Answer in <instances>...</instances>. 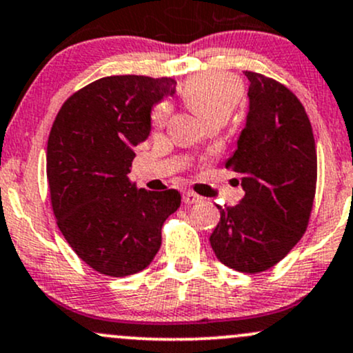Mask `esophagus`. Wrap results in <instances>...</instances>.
<instances>
[{
  "mask_svg": "<svg viewBox=\"0 0 353 353\" xmlns=\"http://www.w3.org/2000/svg\"><path fill=\"white\" fill-rule=\"evenodd\" d=\"M183 201H184V204H196V203H199V201H203V197L192 191H185L183 194Z\"/></svg>",
  "mask_w": 353,
  "mask_h": 353,
  "instance_id": "esophagus-1",
  "label": "esophagus"
}]
</instances>
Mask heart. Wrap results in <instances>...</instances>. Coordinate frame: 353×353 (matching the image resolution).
<instances>
[{"instance_id":"obj_1","label":"heart","mask_w":353,"mask_h":353,"mask_svg":"<svg viewBox=\"0 0 353 353\" xmlns=\"http://www.w3.org/2000/svg\"><path fill=\"white\" fill-rule=\"evenodd\" d=\"M243 83L230 73L209 72L192 77L181 87V97L203 123L211 120L226 122L243 99ZM169 103L154 107L152 125L162 127L169 115Z\"/></svg>"}]
</instances>
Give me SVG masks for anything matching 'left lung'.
I'll return each instance as SVG.
<instances>
[{"instance_id": "left-lung-1", "label": "left lung", "mask_w": 353, "mask_h": 353, "mask_svg": "<svg viewBox=\"0 0 353 353\" xmlns=\"http://www.w3.org/2000/svg\"><path fill=\"white\" fill-rule=\"evenodd\" d=\"M250 110L226 168L239 174L245 197L221 208L211 241L216 258L241 273L281 261L307 231L316 189V149L310 119L290 88L245 72Z\"/></svg>"}]
</instances>
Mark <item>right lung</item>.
<instances>
[{
	"label": "right lung",
	"mask_w": 353,
	"mask_h": 353,
	"mask_svg": "<svg viewBox=\"0 0 353 353\" xmlns=\"http://www.w3.org/2000/svg\"><path fill=\"white\" fill-rule=\"evenodd\" d=\"M176 80L103 77L65 100L46 147L53 214L72 250L92 270L129 276L150 265L164 221L181 206L176 189H137L127 174L134 147L150 132V110Z\"/></svg>",
	"instance_id": "add662e5"
}]
</instances>
